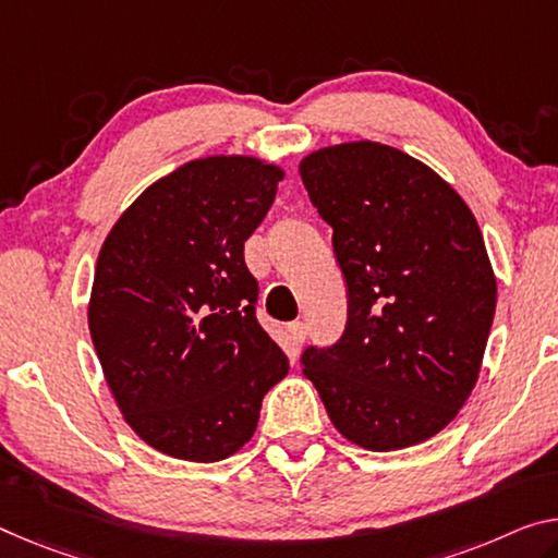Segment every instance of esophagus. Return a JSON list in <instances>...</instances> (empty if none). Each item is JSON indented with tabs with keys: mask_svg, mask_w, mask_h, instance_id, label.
I'll use <instances>...</instances> for the list:
<instances>
[{
	"mask_svg": "<svg viewBox=\"0 0 558 558\" xmlns=\"http://www.w3.org/2000/svg\"><path fill=\"white\" fill-rule=\"evenodd\" d=\"M287 333H289V344L291 349H299L304 344L306 339V324L304 322H291L287 327Z\"/></svg>",
	"mask_w": 558,
	"mask_h": 558,
	"instance_id": "34e87169",
	"label": "esophagus"
}]
</instances>
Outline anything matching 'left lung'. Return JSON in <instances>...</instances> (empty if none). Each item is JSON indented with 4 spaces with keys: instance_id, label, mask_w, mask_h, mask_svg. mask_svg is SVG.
Wrapping results in <instances>:
<instances>
[{
    "instance_id": "left-lung-1",
    "label": "left lung",
    "mask_w": 558,
    "mask_h": 558,
    "mask_svg": "<svg viewBox=\"0 0 558 558\" xmlns=\"http://www.w3.org/2000/svg\"><path fill=\"white\" fill-rule=\"evenodd\" d=\"M333 229L349 319L331 347H306L304 376L349 441L372 451L439 434L478 379L496 308L482 229L422 161L349 142L299 165Z\"/></svg>"
}]
</instances>
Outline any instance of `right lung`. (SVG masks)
<instances>
[{
	"label": "right lung",
	"instance_id": "obj_1",
	"mask_svg": "<svg viewBox=\"0 0 558 558\" xmlns=\"http://www.w3.org/2000/svg\"><path fill=\"white\" fill-rule=\"evenodd\" d=\"M284 171L207 157L154 182L101 244L89 333L140 439L184 461H221L254 436L289 359L256 322L244 242Z\"/></svg>",
	"mask_w": 558,
	"mask_h": 558
}]
</instances>
